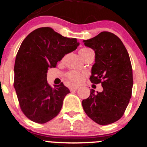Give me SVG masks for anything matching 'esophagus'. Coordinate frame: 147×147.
<instances>
[{"label": "esophagus", "mask_w": 147, "mask_h": 147, "mask_svg": "<svg viewBox=\"0 0 147 147\" xmlns=\"http://www.w3.org/2000/svg\"><path fill=\"white\" fill-rule=\"evenodd\" d=\"M78 88H79V86H72L70 88V91L77 90Z\"/></svg>", "instance_id": "obj_1"}]
</instances>
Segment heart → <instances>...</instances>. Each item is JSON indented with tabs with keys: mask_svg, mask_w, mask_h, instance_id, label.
<instances>
[{
	"mask_svg": "<svg viewBox=\"0 0 147 147\" xmlns=\"http://www.w3.org/2000/svg\"><path fill=\"white\" fill-rule=\"evenodd\" d=\"M92 51V50L90 48H84L82 49H81L79 50V53L80 55V56H83V55L86 54L87 52ZM85 74L84 73H81V72H75V71H72L67 75V78L68 79V80H70V82H72V83L75 84H79L80 82H82V81L84 80V77H85Z\"/></svg>",
	"mask_w": 147,
	"mask_h": 147,
	"instance_id": "b5f03b06",
	"label": "heart"
}]
</instances>
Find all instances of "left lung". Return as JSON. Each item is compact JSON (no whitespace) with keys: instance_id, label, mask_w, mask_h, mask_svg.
<instances>
[{"instance_id":"left-lung-1","label":"left lung","mask_w":147,"mask_h":147,"mask_svg":"<svg viewBox=\"0 0 147 147\" xmlns=\"http://www.w3.org/2000/svg\"><path fill=\"white\" fill-rule=\"evenodd\" d=\"M83 42L95 53L90 82L102 84L103 90L95 92L91 89L82 106L95 122L112 124L122 117L132 94L133 70L129 53L119 37L109 32H102Z\"/></svg>"}]
</instances>
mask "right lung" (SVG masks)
<instances>
[{"label": "right lung", "instance_id": "1", "mask_svg": "<svg viewBox=\"0 0 147 147\" xmlns=\"http://www.w3.org/2000/svg\"><path fill=\"white\" fill-rule=\"evenodd\" d=\"M79 45L77 38L48 27L34 30L22 42L15 60L14 86L21 111L30 120L44 124L60 112L70 90L63 83L52 88L47 72Z\"/></svg>", "mask_w": 147, "mask_h": 147}]
</instances>
